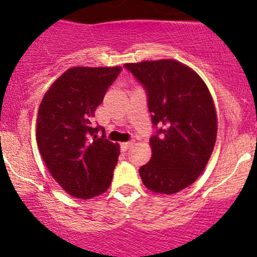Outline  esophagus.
<instances>
[{"label":"esophagus","instance_id":"1","mask_svg":"<svg viewBox=\"0 0 257 257\" xmlns=\"http://www.w3.org/2000/svg\"><path fill=\"white\" fill-rule=\"evenodd\" d=\"M133 143H134V142H126V143H121L120 144L121 150H128L129 148H131L132 145H133Z\"/></svg>","mask_w":257,"mask_h":257}]
</instances>
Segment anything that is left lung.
Masks as SVG:
<instances>
[{
  "mask_svg": "<svg viewBox=\"0 0 257 257\" xmlns=\"http://www.w3.org/2000/svg\"><path fill=\"white\" fill-rule=\"evenodd\" d=\"M144 85L152 121V158L139 174L147 189L179 193L194 183L208 164L217 134V116L208 85L190 67L175 59L125 63Z\"/></svg>",
  "mask_w": 257,
  "mask_h": 257,
  "instance_id": "left-lung-1",
  "label": "left lung"
}]
</instances>
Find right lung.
Instances as JSON below:
<instances>
[{
    "label": "right lung",
    "instance_id": "right-lung-1",
    "mask_svg": "<svg viewBox=\"0 0 257 257\" xmlns=\"http://www.w3.org/2000/svg\"><path fill=\"white\" fill-rule=\"evenodd\" d=\"M121 67H72L38 108L36 141L46 167L69 195L92 199L110 186L119 144L99 137L92 119Z\"/></svg>",
    "mask_w": 257,
    "mask_h": 257
}]
</instances>
